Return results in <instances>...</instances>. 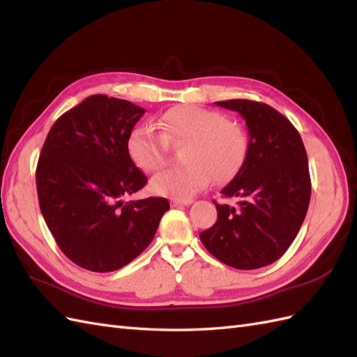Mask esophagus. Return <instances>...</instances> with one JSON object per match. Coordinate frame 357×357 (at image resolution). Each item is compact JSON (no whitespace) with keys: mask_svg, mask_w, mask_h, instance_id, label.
I'll return each instance as SVG.
<instances>
[{"mask_svg":"<svg viewBox=\"0 0 357 357\" xmlns=\"http://www.w3.org/2000/svg\"><path fill=\"white\" fill-rule=\"evenodd\" d=\"M192 199H171L172 207H178V205H190Z\"/></svg>","mask_w":357,"mask_h":357,"instance_id":"obj_1","label":"esophagus"}]
</instances>
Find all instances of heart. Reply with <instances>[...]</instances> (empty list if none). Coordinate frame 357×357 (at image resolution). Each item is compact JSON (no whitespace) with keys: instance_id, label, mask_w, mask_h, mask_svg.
<instances>
[{"instance_id":"1","label":"heart","mask_w":357,"mask_h":357,"mask_svg":"<svg viewBox=\"0 0 357 357\" xmlns=\"http://www.w3.org/2000/svg\"><path fill=\"white\" fill-rule=\"evenodd\" d=\"M162 135L152 126L137 125L126 138V152L144 172H155L167 164L168 144H183L186 165L159 172L150 181L155 195L190 199L210 185L211 178L225 183L235 177L247 156V137L240 125L225 114L198 105H177L158 122Z\"/></svg>"}]
</instances>
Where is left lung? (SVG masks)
I'll use <instances>...</instances> for the list:
<instances>
[{
	"label": "left lung",
	"mask_w": 357,
	"mask_h": 357,
	"mask_svg": "<svg viewBox=\"0 0 357 357\" xmlns=\"http://www.w3.org/2000/svg\"><path fill=\"white\" fill-rule=\"evenodd\" d=\"M238 112L248 129L241 169L220 193L238 207L215 204L218 220L199 234L205 248L236 269H256L282 257L298 235L311 197L308 158L299 132L264 102H215Z\"/></svg>",
	"instance_id": "8db88e82"
}]
</instances>
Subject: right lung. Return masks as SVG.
Segmentation results:
<instances>
[{"label":"right lung","instance_id":"obj_1","mask_svg":"<svg viewBox=\"0 0 357 357\" xmlns=\"http://www.w3.org/2000/svg\"><path fill=\"white\" fill-rule=\"evenodd\" d=\"M144 109L92 95L53 123L37 165L43 218L70 261L93 273L132 262L152 243L169 202H123L146 176L126 152V138Z\"/></svg>","mask_w":357,"mask_h":357}]
</instances>
